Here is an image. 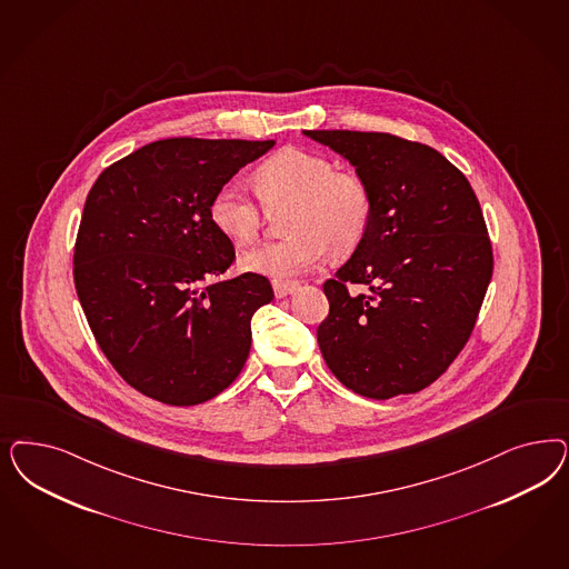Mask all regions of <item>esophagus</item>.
<instances>
[{"instance_id":"esophagus-1","label":"esophagus","mask_w":569,"mask_h":569,"mask_svg":"<svg viewBox=\"0 0 569 569\" xmlns=\"http://www.w3.org/2000/svg\"><path fill=\"white\" fill-rule=\"evenodd\" d=\"M272 287H274L276 297H287V295L293 293L295 289L299 287V282H295V280H272Z\"/></svg>"}]
</instances>
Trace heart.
<instances>
[{
    "mask_svg": "<svg viewBox=\"0 0 569 569\" xmlns=\"http://www.w3.org/2000/svg\"><path fill=\"white\" fill-rule=\"evenodd\" d=\"M256 188L259 198L240 180L221 183L209 216L221 234L249 244L263 230L266 206L272 211L291 207L289 237L242 253L247 270L276 280L310 272L329 251L349 256L367 239L375 218V194L367 178L310 150L284 148L263 161L257 167Z\"/></svg>",
    "mask_w": 569,
    "mask_h": 569,
    "instance_id": "b5f03b06",
    "label": "heart"
}]
</instances>
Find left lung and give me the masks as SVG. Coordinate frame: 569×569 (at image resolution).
Listing matches in <instances>:
<instances>
[{
    "instance_id": "left-lung-1",
    "label": "left lung",
    "mask_w": 569,
    "mask_h": 569,
    "mask_svg": "<svg viewBox=\"0 0 569 569\" xmlns=\"http://www.w3.org/2000/svg\"><path fill=\"white\" fill-rule=\"evenodd\" d=\"M367 178V239L322 289L318 346L343 386L372 400L417 393L476 329L495 256L476 192L436 148L383 131H306Z\"/></svg>"
}]
</instances>
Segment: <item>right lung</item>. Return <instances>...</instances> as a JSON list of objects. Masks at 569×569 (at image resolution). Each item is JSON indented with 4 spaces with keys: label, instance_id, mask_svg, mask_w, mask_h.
<instances>
[{
    "label": "right lung",
    "instance_id": "obj_1",
    "mask_svg": "<svg viewBox=\"0 0 569 569\" xmlns=\"http://www.w3.org/2000/svg\"><path fill=\"white\" fill-rule=\"evenodd\" d=\"M274 140L169 138L107 167L74 240L73 280L93 337L128 386L169 406L216 398L240 375L266 276L216 282L237 259L209 204Z\"/></svg>",
    "mask_w": 569,
    "mask_h": 569
}]
</instances>
